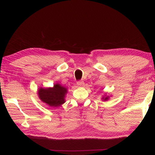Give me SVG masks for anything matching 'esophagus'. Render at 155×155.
I'll return each mask as SVG.
<instances>
[{
	"label": "esophagus",
	"instance_id": "34e87169",
	"mask_svg": "<svg viewBox=\"0 0 155 155\" xmlns=\"http://www.w3.org/2000/svg\"><path fill=\"white\" fill-rule=\"evenodd\" d=\"M77 85L79 87H83L84 85V82L83 81H79L77 82Z\"/></svg>",
	"mask_w": 155,
	"mask_h": 155
}]
</instances>
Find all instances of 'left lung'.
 <instances>
[{
  "label": "left lung",
  "mask_w": 155,
  "mask_h": 155,
  "mask_svg": "<svg viewBox=\"0 0 155 155\" xmlns=\"http://www.w3.org/2000/svg\"><path fill=\"white\" fill-rule=\"evenodd\" d=\"M109 96H106V95H105V96L102 97V100L104 101H107V100H109Z\"/></svg>",
  "instance_id": "8db88e82"
}]
</instances>
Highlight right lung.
<instances>
[{"instance_id": "add662e5", "label": "right lung", "mask_w": 155, "mask_h": 155, "mask_svg": "<svg viewBox=\"0 0 155 155\" xmlns=\"http://www.w3.org/2000/svg\"><path fill=\"white\" fill-rule=\"evenodd\" d=\"M67 88L56 83L52 88H40L38 95L40 100L50 107H57L65 102V95Z\"/></svg>"}]
</instances>
